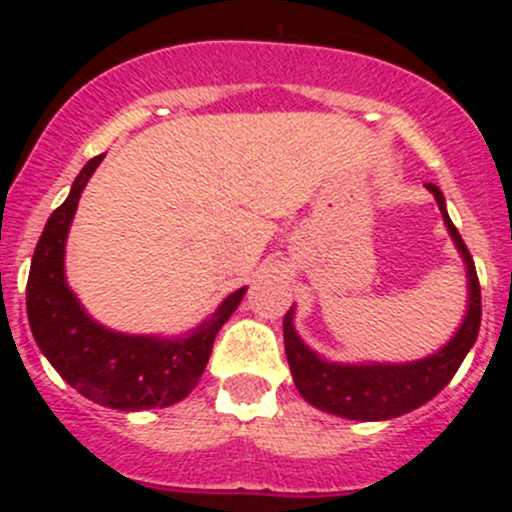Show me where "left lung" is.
Wrapping results in <instances>:
<instances>
[{
    "label": "left lung",
    "mask_w": 512,
    "mask_h": 512,
    "mask_svg": "<svg viewBox=\"0 0 512 512\" xmlns=\"http://www.w3.org/2000/svg\"><path fill=\"white\" fill-rule=\"evenodd\" d=\"M426 188L436 195V203L451 230L453 242L468 265V292L471 294H468L466 319L456 337L441 352L414 361V364L344 366L319 359L312 349L299 342L292 327V309H289L282 319L289 369H292L294 386L299 394L317 409L344 418H356V421H384V418L409 414L431 401L453 379V374L476 342L480 329V282L476 265H473V257L461 232L448 218L443 193L433 183H426Z\"/></svg>",
    "instance_id": "obj_1"
}]
</instances>
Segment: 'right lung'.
Listing matches in <instances>:
<instances>
[{
    "label": "right lung",
    "mask_w": 512,
    "mask_h": 512,
    "mask_svg": "<svg viewBox=\"0 0 512 512\" xmlns=\"http://www.w3.org/2000/svg\"><path fill=\"white\" fill-rule=\"evenodd\" d=\"M101 160L103 156H96L81 168L69 198L51 213L36 242L27 282L29 327L61 379L86 399L121 411L163 409L195 389L220 327L235 312L247 287L232 292L203 327L175 342L126 337L91 322L64 282V242L81 190Z\"/></svg>",
    "instance_id": "right-lung-1"
}]
</instances>
